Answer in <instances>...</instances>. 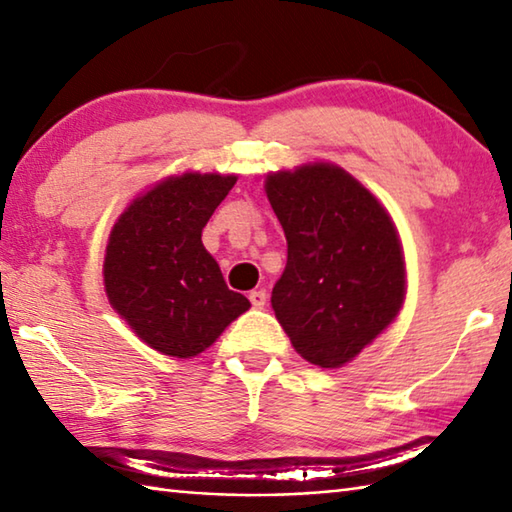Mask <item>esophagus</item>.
<instances>
[{"instance_id":"34e87169","label":"esophagus","mask_w":512,"mask_h":512,"mask_svg":"<svg viewBox=\"0 0 512 512\" xmlns=\"http://www.w3.org/2000/svg\"><path fill=\"white\" fill-rule=\"evenodd\" d=\"M248 300H250V305H253V307L262 309V307L266 305V291H264V289L250 291V293H248Z\"/></svg>"}]
</instances>
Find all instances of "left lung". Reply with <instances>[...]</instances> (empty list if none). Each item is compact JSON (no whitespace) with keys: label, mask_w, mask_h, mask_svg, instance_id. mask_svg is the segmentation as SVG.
I'll list each match as a JSON object with an SVG mask.
<instances>
[{"label":"left lung","mask_w":512,"mask_h":512,"mask_svg":"<svg viewBox=\"0 0 512 512\" xmlns=\"http://www.w3.org/2000/svg\"><path fill=\"white\" fill-rule=\"evenodd\" d=\"M287 235V266L271 305L302 359L339 368L393 323L404 300V257L384 207L327 162L266 178Z\"/></svg>","instance_id":"left-lung-1"}]
</instances>
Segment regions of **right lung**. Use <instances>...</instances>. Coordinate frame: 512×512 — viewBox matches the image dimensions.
I'll return each instance as SVG.
<instances>
[{"mask_svg":"<svg viewBox=\"0 0 512 512\" xmlns=\"http://www.w3.org/2000/svg\"><path fill=\"white\" fill-rule=\"evenodd\" d=\"M237 176L185 173L135 198L110 232L103 282L110 305L153 350L189 359L250 302L225 284L201 235Z\"/></svg>","mask_w":512,"mask_h":512,"instance_id":"add662e5","label":"right lung"}]
</instances>
